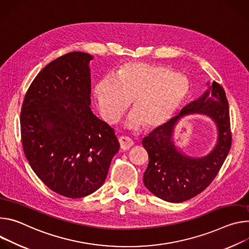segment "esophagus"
I'll use <instances>...</instances> for the list:
<instances>
[{"label":"esophagus","mask_w":249,"mask_h":249,"mask_svg":"<svg viewBox=\"0 0 249 249\" xmlns=\"http://www.w3.org/2000/svg\"><path fill=\"white\" fill-rule=\"evenodd\" d=\"M119 142H120L121 148L124 150L129 149L133 145V141L130 140L127 136H121L119 139Z\"/></svg>","instance_id":"esophagus-1"}]
</instances>
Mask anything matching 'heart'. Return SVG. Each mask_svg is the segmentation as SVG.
<instances>
[{"label":"heart","mask_w":249,"mask_h":249,"mask_svg":"<svg viewBox=\"0 0 249 249\" xmlns=\"http://www.w3.org/2000/svg\"><path fill=\"white\" fill-rule=\"evenodd\" d=\"M189 80L177 71L161 65L128 62L114 76H104L95 85L94 94L103 119L116 124L132 101L133 112L126 125L142 122L147 128L166 124L188 99Z\"/></svg>","instance_id":"obj_1"}]
</instances>
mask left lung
Instances as JSON below:
<instances>
[{
  "label": "left lung",
  "mask_w": 249,
  "mask_h": 249,
  "mask_svg": "<svg viewBox=\"0 0 249 249\" xmlns=\"http://www.w3.org/2000/svg\"><path fill=\"white\" fill-rule=\"evenodd\" d=\"M200 99L188 104L180 114L155 128L142 140L148 153L144 186L158 198L181 203L203 192L215 178L231 146L229 103L224 88L215 81ZM202 113L210 116L218 127V142L208 155L193 159L179 153L172 141L178 121L183 116Z\"/></svg>",
  "instance_id": "1"
}]
</instances>
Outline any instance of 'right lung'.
I'll list each match as a JSON object with an SVG mask.
<instances>
[{
	"mask_svg": "<svg viewBox=\"0 0 249 249\" xmlns=\"http://www.w3.org/2000/svg\"><path fill=\"white\" fill-rule=\"evenodd\" d=\"M92 55L70 52L35 78L21 106L25 157L38 178L57 194L77 199L105 182L120 143L114 128L90 108Z\"/></svg>",
	"mask_w": 249,
	"mask_h": 249,
	"instance_id": "1",
	"label": "right lung"
}]
</instances>
